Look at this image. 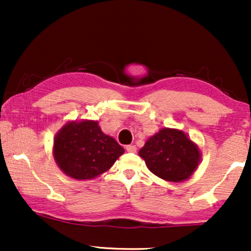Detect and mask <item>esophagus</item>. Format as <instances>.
Returning a JSON list of instances; mask_svg holds the SVG:
<instances>
[{
  "label": "esophagus",
  "mask_w": 251,
  "mask_h": 251,
  "mask_svg": "<svg viewBox=\"0 0 251 251\" xmlns=\"http://www.w3.org/2000/svg\"><path fill=\"white\" fill-rule=\"evenodd\" d=\"M126 151H127V152H132V153H134V152L137 151V148H135L134 145H127V146H126Z\"/></svg>",
  "instance_id": "esophagus-1"
}]
</instances>
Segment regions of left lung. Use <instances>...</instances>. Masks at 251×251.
I'll list each match as a JSON object with an SVG mask.
<instances>
[{"mask_svg":"<svg viewBox=\"0 0 251 251\" xmlns=\"http://www.w3.org/2000/svg\"><path fill=\"white\" fill-rule=\"evenodd\" d=\"M139 155L152 174L168 181L188 179L201 159L197 145L179 129L172 128H163L152 135Z\"/></svg>","mask_w":251,"mask_h":251,"instance_id":"left-lung-1","label":"left lung"}]
</instances>
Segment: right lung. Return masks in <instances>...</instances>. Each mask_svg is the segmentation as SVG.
I'll list each match as a JSON object with an SVG mask.
<instances>
[{"label":"right lung","instance_id":"right-lung-1","mask_svg":"<svg viewBox=\"0 0 251 251\" xmlns=\"http://www.w3.org/2000/svg\"><path fill=\"white\" fill-rule=\"evenodd\" d=\"M123 153L122 146L91 120L66 124L54 139L55 162L66 175L77 180L103 174Z\"/></svg>","mask_w":251,"mask_h":251}]
</instances>
